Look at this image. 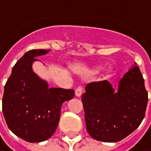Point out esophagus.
I'll list each match as a JSON object with an SVG mask.
<instances>
[{
	"label": "esophagus",
	"mask_w": 151,
	"mask_h": 151,
	"mask_svg": "<svg viewBox=\"0 0 151 151\" xmlns=\"http://www.w3.org/2000/svg\"><path fill=\"white\" fill-rule=\"evenodd\" d=\"M83 94V88L81 86L78 87V88L75 89V96L77 97H80Z\"/></svg>",
	"instance_id": "1"
}]
</instances>
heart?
Returning <instances> with one entry per match:
<instances>
[{"instance_id": "heart-1", "label": "heart", "mask_w": 151, "mask_h": 151, "mask_svg": "<svg viewBox=\"0 0 151 151\" xmlns=\"http://www.w3.org/2000/svg\"><path fill=\"white\" fill-rule=\"evenodd\" d=\"M99 68H94V72L98 71V69ZM111 73H112L111 68H106L104 72H103V77H104V78H108L109 76L111 74Z\"/></svg>"}]
</instances>
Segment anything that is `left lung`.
Segmentation results:
<instances>
[{"instance_id":"left-lung-1","label":"left lung","mask_w":151,"mask_h":151,"mask_svg":"<svg viewBox=\"0 0 151 151\" xmlns=\"http://www.w3.org/2000/svg\"><path fill=\"white\" fill-rule=\"evenodd\" d=\"M88 134L102 142H118L132 134L145 117L148 93L137 64L115 90L107 80L90 83L82 95Z\"/></svg>"}]
</instances>
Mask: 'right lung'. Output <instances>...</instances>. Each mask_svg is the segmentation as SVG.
<instances>
[{
    "label": "right lung",
    "instance_id": "add662e5",
    "mask_svg": "<svg viewBox=\"0 0 151 151\" xmlns=\"http://www.w3.org/2000/svg\"><path fill=\"white\" fill-rule=\"evenodd\" d=\"M50 50H32L14 65L4 88L2 111L11 131L30 143L46 140L55 133L63 102L73 98V89L49 88L33 70L38 56Z\"/></svg>",
    "mask_w": 151,
    "mask_h": 151
}]
</instances>
